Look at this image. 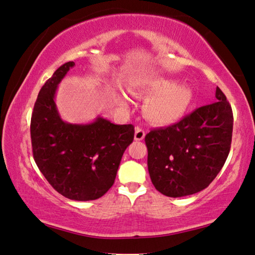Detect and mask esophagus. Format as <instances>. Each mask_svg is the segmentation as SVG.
Wrapping results in <instances>:
<instances>
[{
    "label": "esophagus",
    "mask_w": 255,
    "mask_h": 255,
    "mask_svg": "<svg viewBox=\"0 0 255 255\" xmlns=\"http://www.w3.org/2000/svg\"><path fill=\"white\" fill-rule=\"evenodd\" d=\"M143 138H145V130L140 127H137L135 130V140H142Z\"/></svg>",
    "instance_id": "obj_1"
}]
</instances>
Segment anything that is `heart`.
Instances as JSON below:
<instances>
[{
  "label": "heart",
  "instance_id": "obj_1",
  "mask_svg": "<svg viewBox=\"0 0 255 255\" xmlns=\"http://www.w3.org/2000/svg\"><path fill=\"white\" fill-rule=\"evenodd\" d=\"M133 92L150 96L143 106V113L150 122L167 125L179 119L193 100V91L186 85H175L170 79H150L140 82ZM127 101L122 96V103Z\"/></svg>",
  "mask_w": 255,
  "mask_h": 255
}]
</instances>
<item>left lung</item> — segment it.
I'll return each mask as SVG.
<instances>
[{"instance_id": "1", "label": "left lung", "mask_w": 255, "mask_h": 255, "mask_svg": "<svg viewBox=\"0 0 255 255\" xmlns=\"http://www.w3.org/2000/svg\"><path fill=\"white\" fill-rule=\"evenodd\" d=\"M215 97V103L146 135L148 172L164 195L182 197L201 192L223 167L232 141L233 113L219 87Z\"/></svg>"}]
</instances>
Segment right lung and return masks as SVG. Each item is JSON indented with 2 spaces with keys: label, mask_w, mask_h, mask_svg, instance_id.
<instances>
[{
  "label": "right lung",
  "mask_w": 255,
  "mask_h": 255,
  "mask_svg": "<svg viewBox=\"0 0 255 255\" xmlns=\"http://www.w3.org/2000/svg\"><path fill=\"white\" fill-rule=\"evenodd\" d=\"M73 66V61L62 64L41 88L31 117L32 151L40 172L58 193L69 200L94 201L114 185L135 128L101 117L87 125L60 118L55 90Z\"/></svg>",
  "instance_id": "add662e5"
}]
</instances>
